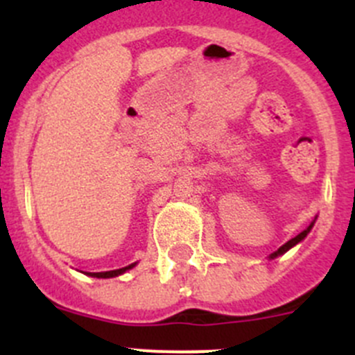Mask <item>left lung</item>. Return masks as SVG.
I'll return each instance as SVG.
<instances>
[{
    "label": "left lung",
    "instance_id": "1",
    "mask_svg": "<svg viewBox=\"0 0 355 355\" xmlns=\"http://www.w3.org/2000/svg\"><path fill=\"white\" fill-rule=\"evenodd\" d=\"M311 228H313V223H311V225H309V227H307V228H306V230H304V232H300V234H299V235H297V237L290 239V241L287 242V244H284V245H282V247H280V249H278V250H277V252H273V254H271V257H275V256H280V254L287 252V250H288V249H292V247H293V245H295V244H299V242H300V241H302V239H304V237H306V235H307V234H309V230H311Z\"/></svg>",
    "mask_w": 355,
    "mask_h": 355
}]
</instances>
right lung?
<instances>
[{"instance_id": "1", "label": "right lung", "mask_w": 355, "mask_h": 355, "mask_svg": "<svg viewBox=\"0 0 355 355\" xmlns=\"http://www.w3.org/2000/svg\"><path fill=\"white\" fill-rule=\"evenodd\" d=\"M135 264H130V266L127 268H120V270H113V271H103V273H89L91 277H96V278H113V277H118V275L125 273L127 270H130V268H134Z\"/></svg>"}]
</instances>
